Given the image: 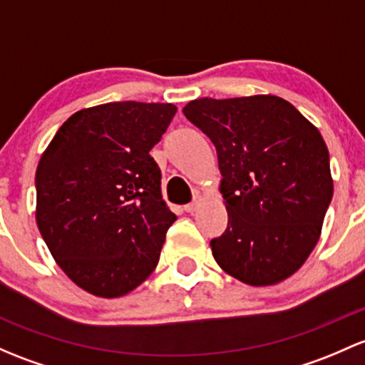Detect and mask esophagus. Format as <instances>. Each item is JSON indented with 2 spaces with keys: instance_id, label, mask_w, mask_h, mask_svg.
Here are the masks:
<instances>
[{
  "instance_id": "34e87169",
  "label": "esophagus",
  "mask_w": 365,
  "mask_h": 365,
  "mask_svg": "<svg viewBox=\"0 0 365 365\" xmlns=\"http://www.w3.org/2000/svg\"><path fill=\"white\" fill-rule=\"evenodd\" d=\"M199 205H201V195H194L192 202H189V205L183 206V210H185L187 213H194L195 210L199 208Z\"/></svg>"
}]
</instances>
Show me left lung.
<instances>
[{"label":"left lung","instance_id":"1","mask_svg":"<svg viewBox=\"0 0 365 365\" xmlns=\"http://www.w3.org/2000/svg\"><path fill=\"white\" fill-rule=\"evenodd\" d=\"M183 115L212 140L224 176L217 264L255 287L289 278L318 243L334 192L322 134L278 96L195 99Z\"/></svg>","mask_w":365,"mask_h":365}]
</instances>
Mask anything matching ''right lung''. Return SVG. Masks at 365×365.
<instances>
[{"instance_id": "right-lung-1", "label": "right lung", "mask_w": 365, "mask_h": 365, "mask_svg": "<svg viewBox=\"0 0 365 365\" xmlns=\"http://www.w3.org/2000/svg\"><path fill=\"white\" fill-rule=\"evenodd\" d=\"M170 103L120 101L71 115L36 168V224L61 269L98 297H120L159 262L176 220L150 150Z\"/></svg>"}]
</instances>
